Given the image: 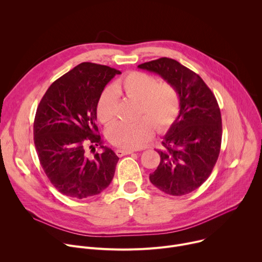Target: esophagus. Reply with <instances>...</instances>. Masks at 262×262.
Instances as JSON below:
<instances>
[{
	"instance_id": "obj_1",
	"label": "esophagus",
	"mask_w": 262,
	"mask_h": 262,
	"mask_svg": "<svg viewBox=\"0 0 262 262\" xmlns=\"http://www.w3.org/2000/svg\"><path fill=\"white\" fill-rule=\"evenodd\" d=\"M134 151L129 150V149H117L116 150V154H117L118 157H123V156H126V155H130Z\"/></svg>"
}]
</instances>
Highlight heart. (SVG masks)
Masks as SVG:
<instances>
[{"label": "heart", "mask_w": 262, "mask_h": 262, "mask_svg": "<svg viewBox=\"0 0 262 262\" xmlns=\"http://www.w3.org/2000/svg\"><path fill=\"white\" fill-rule=\"evenodd\" d=\"M118 94L138 101V120L117 121L106 132L107 139L116 146L135 149L159 133L170 128L180 112V96L176 86L169 82H159L144 72L133 71L116 81L114 89L106 88L100 95L96 113L99 121L111 122L117 111ZM155 126L154 127L153 125Z\"/></svg>", "instance_id": "obj_1"}]
</instances>
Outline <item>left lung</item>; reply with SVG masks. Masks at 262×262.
Wrapping results in <instances>:
<instances>
[{"mask_svg": "<svg viewBox=\"0 0 262 262\" xmlns=\"http://www.w3.org/2000/svg\"><path fill=\"white\" fill-rule=\"evenodd\" d=\"M138 68L173 84L180 96V114L158 150L161 161L149 174L157 188L169 195L194 191L209 178L222 144V115L211 90L193 71L162 57Z\"/></svg>", "mask_w": 262, "mask_h": 262, "instance_id": "left-lung-1", "label": "left lung"}]
</instances>
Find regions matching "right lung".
<instances>
[{"label":"right lung","mask_w":262,"mask_h":262,"mask_svg":"<svg viewBox=\"0 0 262 262\" xmlns=\"http://www.w3.org/2000/svg\"><path fill=\"white\" fill-rule=\"evenodd\" d=\"M117 74L121 72L114 68L81 62L55 80L37 106L35 149L46 176L63 195L79 200L97 195L114 178L119 158L102 145L96 106ZM93 144L104 151L90 158L86 147Z\"/></svg>","instance_id":"1"}]
</instances>
